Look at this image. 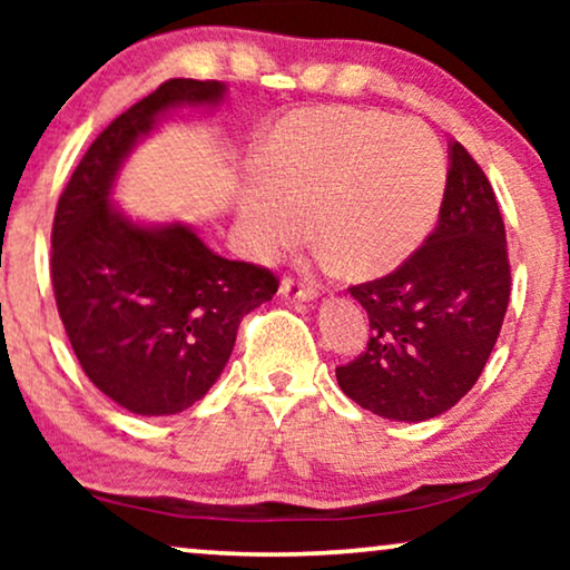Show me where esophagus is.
Listing matches in <instances>:
<instances>
[{
	"label": "esophagus",
	"mask_w": 570,
	"mask_h": 570,
	"mask_svg": "<svg viewBox=\"0 0 570 570\" xmlns=\"http://www.w3.org/2000/svg\"><path fill=\"white\" fill-rule=\"evenodd\" d=\"M279 295H283V298H295V301H314L316 291H314V287L295 283V279L285 277L283 283H279Z\"/></svg>",
	"instance_id": "obj_1"
}]
</instances>
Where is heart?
<instances>
[{
    "instance_id": "heart-1",
    "label": "heart",
    "mask_w": 570,
    "mask_h": 570,
    "mask_svg": "<svg viewBox=\"0 0 570 570\" xmlns=\"http://www.w3.org/2000/svg\"><path fill=\"white\" fill-rule=\"evenodd\" d=\"M446 153L425 124L361 108H311L279 124L264 178L240 199L259 259L311 230L350 275L392 272L423 246L446 194Z\"/></svg>"
}]
</instances>
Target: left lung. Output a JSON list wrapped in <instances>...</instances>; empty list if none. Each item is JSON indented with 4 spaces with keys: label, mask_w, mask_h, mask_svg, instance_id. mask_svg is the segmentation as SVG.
I'll use <instances>...</instances> for the list:
<instances>
[{
    "label": "left lung",
    "mask_w": 570,
    "mask_h": 570,
    "mask_svg": "<svg viewBox=\"0 0 570 570\" xmlns=\"http://www.w3.org/2000/svg\"><path fill=\"white\" fill-rule=\"evenodd\" d=\"M350 295L371 322L368 347L337 368V384L355 404L423 423L474 386L501 334L511 267L495 194L462 145H449L435 230L400 269Z\"/></svg>",
    "instance_id": "8db88e82"
}]
</instances>
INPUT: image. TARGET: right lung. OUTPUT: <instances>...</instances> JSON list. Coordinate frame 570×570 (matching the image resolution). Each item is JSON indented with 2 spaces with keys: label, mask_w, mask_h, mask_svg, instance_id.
Listing matches in <instances>:
<instances>
[{
  "label": "right lung",
  "mask_w": 570,
  "mask_h": 570,
  "mask_svg": "<svg viewBox=\"0 0 570 570\" xmlns=\"http://www.w3.org/2000/svg\"><path fill=\"white\" fill-rule=\"evenodd\" d=\"M217 80H168L100 131L59 197L51 279L85 376L124 410L176 415L220 379L240 318L272 301L269 269L215 254L186 223H139L114 199L131 150L181 108L213 111Z\"/></svg>",
  "instance_id": "add662e5"
}]
</instances>
